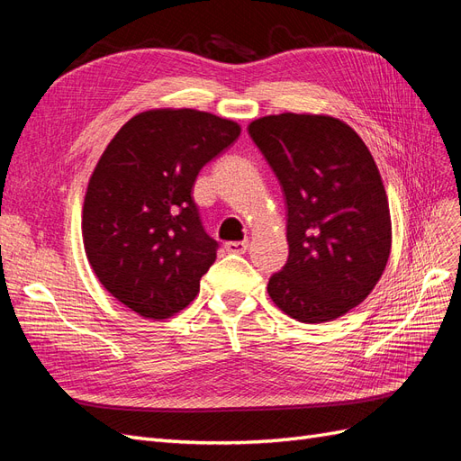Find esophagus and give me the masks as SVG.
<instances>
[{
    "label": "esophagus",
    "instance_id": "34e87169",
    "mask_svg": "<svg viewBox=\"0 0 461 461\" xmlns=\"http://www.w3.org/2000/svg\"><path fill=\"white\" fill-rule=\"evenodd\" d=\"M248 240H242V242H227L225 244V248H227V252H230V254H244L246 249H248Z\"/></svg>",
    "mask_w": 461,
    "mask_h": 461
}]
</instances>
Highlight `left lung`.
Instances as JSON below:
<instances>
[{
    "mask_svg": "<svg viewBox=\"0 0 461 461\" xmlns=\"http://www.w3.org/2000/svg\"><path fill=\"white\" fill-rule=\"evenodd\" d=\"M281 183L288 261L269 278L275 305L325 323L364 302L393 244L388 198L371 151L340 119L281 113L248 124Z\"/></svg>",
    "mask_w": 461,
    "mask_h": 461,
    "instance_id": "obj_1",
    "label": "left lung"
}]
</instances>
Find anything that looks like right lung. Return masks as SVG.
I'll use <instances>...</instances> for the list:
<instances>
[{
	"instance_id": "right-lung-1",
	"label": "right lung",
	"mask_w": 461,
	"mask_h": 461,
	"mask_svg": "<svg viewBox=\"0 0 461 461\" xmlns=\"http://www.w3.org/2000/svg\"><path fill=\"white\" fill-rule=\"evenodd\" d=\"M240 124L196 109H149L124 122L97 161L82 207V240L111 296L146 319L196 298L217 258L192 188Z\"/></svg>"
}]
</instances>
